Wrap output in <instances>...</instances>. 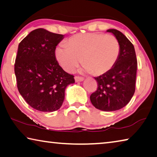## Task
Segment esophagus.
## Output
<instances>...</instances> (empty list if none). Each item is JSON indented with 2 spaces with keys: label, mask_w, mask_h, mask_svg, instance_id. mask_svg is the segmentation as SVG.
Instances as JSON below:
<instances>
[{
  "label": "esophagus",
  "mask_w": 157,
  "mask_h": 157,
  "mask_svg": "<svg viewBox=\"0 0 157 157\" xmlns=\"http://www.w3.org/2000/svg\"><path fill=\"white\" fill-rule=\"evenodd\" d=\"M75 80L76 82H82L84 80V78L82 77H79V76H75Z\"/></svg>",
  "instance_id": "obj_1"
}]
</instances>
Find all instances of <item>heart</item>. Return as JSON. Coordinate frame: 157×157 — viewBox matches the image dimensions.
I'll return each instance as SVG.
<instances>
[{
	"instance_id": "obj_1",
	"label": "heart",
	"mask_w": 157,
	"mask_h": 157,
	"mask_svg": "<svg viewBox=\"0 0 157 157\" xmlns=\"http://www.w3.org/2000/svg\"><path fill=\"white\" fill-rule=\"evenodd\" d=\"M120 45L112 35L86 33L75 35L60 44L55 51L56 58L62 68L71 71L82 59L84 71L96 75L108 73L118 60Z\"/></svg>"
}]
</instances>
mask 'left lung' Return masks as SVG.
<instances>
[{
	"instance_id": "1",
	"label": "left lung",
	"mask_w": 157,
	"mask_h": 157,
	"mask_svg": "<svg viewBox=\"0 0 157 157\" xmlns=\"http://www.w3.org/2000/svg\"><path fill=\"white\" fill-rule=\"evenodd\" d=\"M118 40L120 52L118 60L110 71L96 77L97 90L90 100L94 107L103 111H115L131 101L136 90L137 59L133 44L118 30L108 29Z\"/></svg>"
}]
</instances>
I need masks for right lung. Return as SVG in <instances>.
Returning a JSON list of instances; mask_svg holds the SVG:
<instances>
[{"label": "right lung", "instance_id": "add662e5", "mask_svg": "<svg viewBox=\"0 0 157 157\" xmlns=\"http://www.w3.org/2000/svg\"><path fill=\"white\" fill-rule=\"evenodd\" d=\"M63 36L37 29L19 44L14 63L17 88L26 103L38 111L59 110L66 86L75 83L74 76L64 71L56 59V47Z\"/></svg>", "mask_w": 157, "mask_h": 157}]
</instances>
